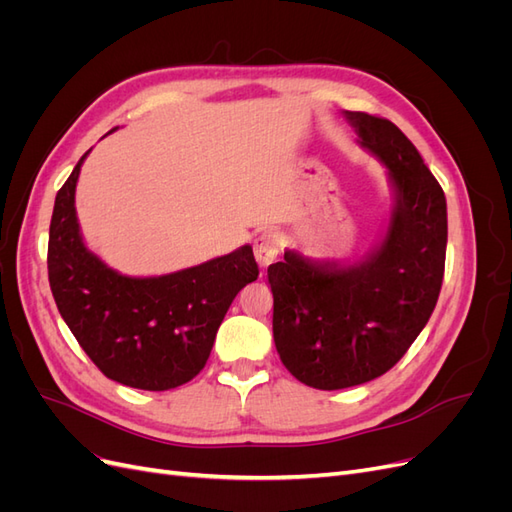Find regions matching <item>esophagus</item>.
<instances>
[{
    "instance_id": "esophagus-1",
    "label": "esophagus",
    "mask_w": 512,
    "mask_h": 512,
    "mask_svg": "<svg viewBox=\"0 0 512 512\" xmlns=\"http://www.w3.org/2000/svg\"><path fill=\"white\" fill-rule=\"evenodd\" d=\"M282 247H284V239L282 235H277V232H262V235H258L254 239V256L260 269L269 267L271 262L280 256Z\"/></svg>"
}]
</instances>
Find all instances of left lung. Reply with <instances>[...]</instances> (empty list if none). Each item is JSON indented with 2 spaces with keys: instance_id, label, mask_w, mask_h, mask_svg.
<instances>
[{
  "instance_id": "left-lung-1",
  "label": "left lung",
  "mask_w": 512,
  "mask_h": 512,
  "mask_svg": "<svg viewBox=\"0 0 512 512\" xmlns=\"http://www.w3.org/2000/svg\"><path fill=\"white\" fill-rule=\"evenodd\" d=\"M344 117L389 168L393 209L382 241L354 265L286 250L267 269L277 354L320 391L374 380L408 352L438 303L446 256V198L421 153L389 119Z\"/></svg>"
}]
</instances>
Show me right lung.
Segmentation results:
<instances>
[{
	"label": "right lung",
	"instance_id": "1",
	"mask_svg": "<svg viewBox=\"0 0 512 512\" xmlns=\"http://www.w3.org/2000/svg\"><path fill=\"white\" fill-rule=\"evenodd\" d=\"M91 151V149H89ZM55 196L49 282L61 318L106 378L168 391L205 367L237 292L258 277L250 245L158 277L121 275L87 250L74 194L81 166Z\"/></svg>",
	"mask_w": 512,
	"mask_h": 512
}]
</instances>
